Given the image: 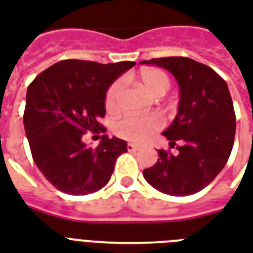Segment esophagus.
<instances>
[{"label": "esophagus", "instance_id": "esophagus-1", "mask_svg": "<svg viewBox=\"0 0 253 253\" xmlns=\"http://www.w3.org/2000/svg\"><path fill=\"white\" fill-rule=\"evenodd\" d=\"M138 148H139V146H136V144H134V143H128L127 144V150H128V151H136V150H138Z\"/></svg>", "mask_w": 253, "mask_h": 253}]
</instances>
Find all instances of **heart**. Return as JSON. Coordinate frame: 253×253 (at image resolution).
<instances>
[{
    "label": "heart",
    "instance_id": "heart-1",
    "mask_svg": "<svg viewBox=\"0 0 253 253\" xmlns=\"http://www.w3.org/2000/svg\"><path fill=\"white\" fill-rule=\"evenodd\" d=\"M139 84L144 91L152 98H161L169 90L171 81L165 71L158 69H144L139 73ZM123 90V81H115L106 92L105 106L107 111L114 113L119 109V99ZM161 119L154 115L132 117L125 115L114 123V134L130 142H143L154 132L161 130Z\"/></svg>",
    "mask_w": 253,
    "mask_h": 253
}]
</instances>
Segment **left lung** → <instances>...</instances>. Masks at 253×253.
<instances>
[{"label":"left lung","mask_w":253,"mask_h":253,"mask_svg":"<svg viewBox=\"0 0 253 253\" xmlns=\"http://www.w3.org/2000/svg\"><path fill=\"white\" fill-rule=\"evenodd\" d=\"M169 70L179 84L178 114L163 135L178 152L158 151V162L143 171L154 188L172 196L192 195L216 178L228 161L236 117L225 81L203 63L186 57L142 61Z\"/></svg>","instance_id":"8db88e82"}]
</instances>
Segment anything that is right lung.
I'll return each mask as SVG.
<instances>
[{
    "label": "right lung",
    "instance_id": "1",
    "mask_svg": "<svg viewBox=\"0 0 253 253\" xmlns=\"http://www.w3.org/2000/svg\"><path fill=\"white\" fill-rule=\"evenodd\" d=\"M135 62H91L65 59L42 71L29 84L25 132L38 169L55 188L69 195H87L105 187L126 140L101 137L96 148L82 136L106 132V92Z\"/></svg>",
    "mask_w": 253,
    "mask_h": 253
}]
</instances>
